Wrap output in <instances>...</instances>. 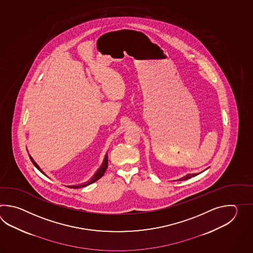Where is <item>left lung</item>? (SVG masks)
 Segmentation results:
<instances>
[{
  "label": "left lung",
  "instance_id": "left-lung-1",
  "mask_svg": "<svg viewBox=\"0 0 253 253\" xmlns=\"http://www.w3.org/2000/svg\"><path fill=\"white\" fill-rule=\"evenodd\" d=\"M205 170H206V169H205ZM199 173H201V172H199ZM199 173H192V174H191V173H188V174H186V175H184V176H183V177L180 178V179H179V180H180V181H183V180H187V179H189V178L194 177V176H196V175H198V174H199ZM179 180H178V181H179Z\"/></svg>",
  "mask_w": 253,
  "mask_h": 253
}]
</instances>
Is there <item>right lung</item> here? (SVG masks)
<instances>
[{
    "instance_id": "obj_1",
    "label": "right lung",
    "mask_w": 253,
    "mask_h": 253,
    "mask_svg": "<svg viewBox=\"0 0 253 253\" xmlns=\"http://www.w3.org/2000/svg\"><path fill=\"white\" fill-rule=\"evenodd\" d=\"M29 156H30L31 161H32V163L34 165V167H36L40 172H42L44 175H46V176H47V174H46L45 172H43L42 170L41 169V167H39L38 164H37L36 162L34 161V159H33V157L31 156V155H29ZM108 153H107V154H106V156H105L104 160H103L101 167H99V168L97 169V172H95V174L92 176L91 179H90L89 181H87L86 183H80V184H76V185H67V186H68V187H70V188L78 189L82 188V187H85L86 185L91 184V183H94V182L97 181L98 179H100V178L102 177L103 175H104V173L106 172V170H107V168H108Z\"/></svg>"
}]
</instances>
